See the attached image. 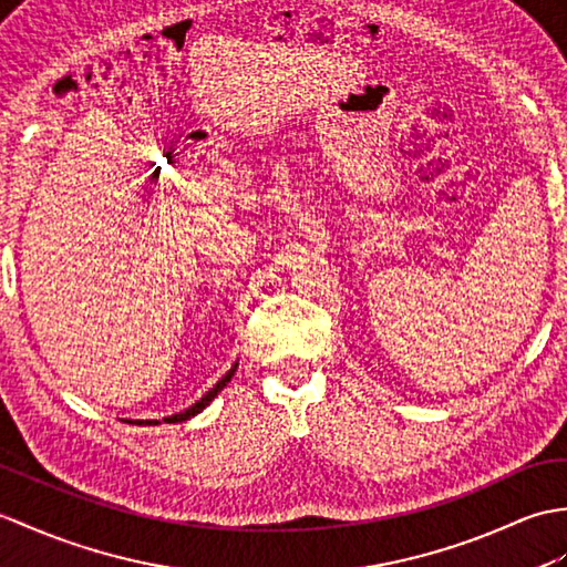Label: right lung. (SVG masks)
<instances>
[{
    "label": "right lung",
    "instance_id": "1",
    "mask_svg": "<svg viewBox=\"0 0 567 567\" xmlns=\"http://www.w3.org/2000/svg\"><path fill=\"white\" fill-rule=\"evenodd\" d=\"M234 372H236V364L231 367V370L227 372V374H224L219 381H217V384H215V389H209L207 393H205V396L200 399V401H197V403H193L190 408H188V411H183V413H176V415H171V417H164L166 420V423H183V420H188V417H193V415H197V413H200L203 411V408L205 405H209V401H213L215 396H217V393L224 389V386H227L229 384V381H231V377H234ZM150 425H152V420H150ZM156 425V423H154Z\"/></svg>",
    "mask_w": 567,
    "mask_h": 567
}]
</instances>
